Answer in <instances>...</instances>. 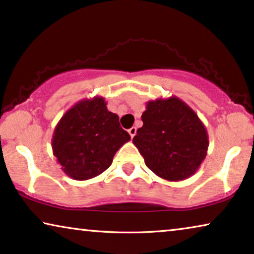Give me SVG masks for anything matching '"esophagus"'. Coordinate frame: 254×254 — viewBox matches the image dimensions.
I'll return each instance as SVG.
<instances>
[{
    "mask_svg": "<svg viewBox=\"0 0 254 254\" xmlns=\"http://www.w3.org/2000/svg\"><path fill=\"white\" fill-rule=\"evenodd\" d=\"M127 132H128V134L131 135V138H133L135 135V132H137V128H135L134 127H132L131 128H128Z\"/></svg>",
    "mask_w": 254,
    "mask_h": 254,
    "instance_id": "obj_1",
    "label": "esophagus"
}]
</instances>
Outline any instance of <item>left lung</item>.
<instances>
[{
  "label": "left lung",
  "instance_id": "obj_1",
  "mask_svg": "<svg viewBox=\"0 0 254 254\" xmlns=\"http://www.w3.org/2000/svg\"><path fill=\"white\" fill-rule=\"evenodd\" d=\"M133 142L145 164L166 181H184L207 155L208 133L194 110L177 96L151 100Z\"/></svg>",
  "mask_w": 254,
  "mask_h": 254
}]
</instances>
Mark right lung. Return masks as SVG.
Returning <instances> with one entry per match:
<instances>
[{"instance_id": "obj_1", "label": "right lung", "mask_w": 254, "mask_h": 254, "mask_svg": "<svg viewBox=\"0 0 254 254\" xmlns=\"http://www.w3.org/2000/svg\"><path fill=\"white\" fill-rule=\"evenodd\" d=\"M131 137L102 96L83 99L65 112L54 128L53 154L64 174L76 181L108 169L114 155Z\"/></svg>"}]
</instances>
